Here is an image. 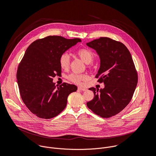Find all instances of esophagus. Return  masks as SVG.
Instances as JSON below:
<instances>
[{
  "label": "esophagus",
  "mask_w": 156,
  "mask_h": 156,
  "mask_svg": "<svg viewBox=\"0 0 156 156\" xmlns=\"http://www.w3.org/2000/svg\"><path fill=\"white\" fill-rule=\"evenodd\" d=\"M78 89L79 90H80V91H86V88H84V87H78Z\"/></svg>",
  "instance_id": "34e87169"
}]
</instances>
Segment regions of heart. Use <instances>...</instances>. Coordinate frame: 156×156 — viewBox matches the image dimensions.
<instances>
[{
	"label": "heart",
	"mask_w": 156,
	"mask_h": 156,
	"mask_svg": "<svg viewBox=\"0 0 156 156\" xmlns=\"http://www.w3.org/2000/svg\"><path fill=\"white\" fill-rule=\"evenodd\" d=\"M76 54L86 63H90L93 62L94 55L93 52L88 49L82 48L76 51ZM70 63V56L68 54H62L59 58V64L60 68L63 70H67ZM67 79L75 84H80L82 81L88 79V76L86 74H78L72 73L67 76Z\"/></svg>",
	"instance_id": "heart-1"
}]
</instances>
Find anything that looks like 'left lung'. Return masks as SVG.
Returning a JSON list of instances; mask_svg holds the SVG:
<instances>
[{
  "mask_svg": "<svg viewBox=\"0 0 156 156\" xmlns=\"http://www.w3.org/2000/svg\"><path fill=\"white\" fill-rule=\"evenodd\" d=\"M86 45L94 49L100 58L96 78L104 83L103 89L91 87L93 99L87 107L102 118L114 116L129 103L138 83V74L131 54L120 42L109 37L94 39Z\"/></svg>",
  "mask_w": 156,
  "mask_h": 156,
  "instance_id": "1",
  "label": "left lung"
}]
</instances>
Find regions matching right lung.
I'll return each instance as SVG.
<instances>
[{
	"label": "right lung",
	"instance_id": "obj_1",
	"mask_svg": "<svg viewBox=\"0 0 156 156\" xmlns=\"http://www.w3.org/2000/svg\"><path fill=\"white\" fill-rule=\"evenodd\" d=\"M78 42H81L78 38L49 36L27 48L18 66L16 79L22 101L37 117H56L65 108L69 95L76 91L74 84L63 83L57 87L52 81L61 74L60 55Z\"/></svg>",
	"mask_w": 156,
	"mask_h": 156
}]
</instances>
